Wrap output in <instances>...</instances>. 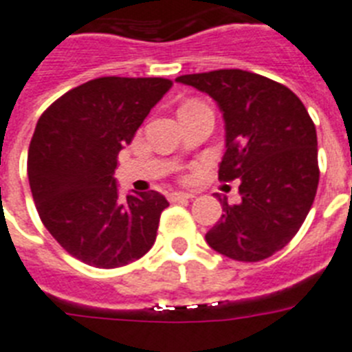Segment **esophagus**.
<instances>
[{
    "instance_id": "34e87169",
    "label": "esophagus",
    "mask_w": 352,
    "mask_h": 352,
    "mask_svg": "<svg viewBox=\"0 0 352 352\" xmlns=\"http://www.w3.org/2000/svg\"><path fill=\"white\" fill-rule=\"evenodd\" d=\"M168 199H170L171 202H179V200H190V199H193V195H191V193H182V191H173V193L168 195Z\"/></svg>"
}]
</instances>
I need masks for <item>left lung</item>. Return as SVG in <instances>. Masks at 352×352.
<instances>
[{"mask_svg": "<svg viewBox=\"0 0 352 352\" xmlns=\"http://www.w3.org/2000/svg\"><path fill=\"white\" fill-rule=\"evenodd\" d=\"M175 80L217 102L226 123L218 179L240 182L241 202L220 199L223 214L206 241L236 261L270 258L297 234L317 193V131L308 111L288 87L250 71L217 69Z\"/></svg>", "mask_w": 352, "mask_h": 352, "instance_id": "left-lung-1", "label": "left lung"}]
</instances>
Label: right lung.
<instances>
[{
	"instance_id": "add662e5",
	"label": "right lung",
	"mask_w": 352,
	"mask_h": 352,
	"mask_svg": "<svg viewBox=\"0 0 352 352\" xmlns=\"http://www.w3.org/2000/svg\"><path fill=\"white\" fill-rule=\"evenodd\" d=\"M171 85L102 76L62 94L37 121L28 148L32 197L44 227L73 258L116 268L152 249L170 204L153 190L120 199L114 170Z\"/></svg>"
}]
</instances>
